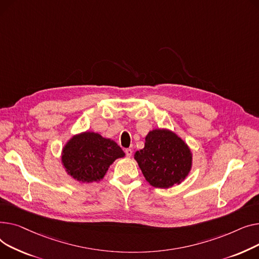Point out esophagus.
<instances>
[{"label": "esophagus", "instance_id": "esophagus-1", "mask_svg": "<svg viewBox=\"0 0 259 259\" xmlns=\"http://www.w3.org/2000/svg\"><path fill=\"white\" fill-rule=\"evenodd\" d=\"M124 153H125V155H126V157H128V158H131L132 157V155H133V150L131 149V148H126L125 150H124Z\"/></svg>", "mask_w": 259, "mask_h": 259}]
</instances>
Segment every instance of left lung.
<instances>
[{"label": "left lung", "mask_w": 259, "mask_h": 259, "mask_svg": "<svg viewBox=\"0 0 259 259\" xmlns=\"http://www.w3.org/2000/svg\"><path fill=\"white\" fill-rule=\"evenodd\" d=\"M135 160L151 186L166 189L179 185L188 176L192 154L174 132L158 128L147 134L144 148L136 151Z\"/></svg>", "instance_id": "8db88e82"}]
</instances>
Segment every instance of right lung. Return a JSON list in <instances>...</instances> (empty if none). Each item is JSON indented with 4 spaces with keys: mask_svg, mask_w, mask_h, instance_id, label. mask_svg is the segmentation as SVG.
Returning <instances> with one entry per match:
<instances>
[{
    "mask_svg": "<svg viewBox=\"0 0 259 259\" xmlns=\"http://www.w3.org/2000/svg\"><path fill=\"white\" fill-rule=\"evenodd\" d=\"M125 154L113 140L97 133L84 132L73 136L63 148L62 162L66 171L82 183L103 179L110 165Z\"/></svg>",
    "mask_w": 259,
    "mask_h": 259,
    "instance_id": "add662e5",
    "label": "right lung"
}]
</instances>
